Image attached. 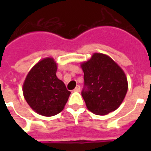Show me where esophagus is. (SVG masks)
<instances>
[{"instance_id":"1","label":"esophagus","mask_w":151,"mask_h":151,"mask_svg":"<svg viewBox=\"0 0 151 151\" xmlns=\"http://www.w3.org/2000/svg\"><path fill=\"white\" fill-rule=\"evenodd\" d=\"M81 91V86L79 85H78L77 86H76V88L73 90V91H77V92H79Z\"/></svg>"}]
</instances>
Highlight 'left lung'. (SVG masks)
<instances>
[{
  "label": "left lung",
  "mask_w": 151,
  "mask_h": 151,
  "mask_svg": "<svg viewBox=\"0 0 151 151\" xmlns=\"http://www.w3.org/2000/svg\"><path fill=\"white\" fill-rule=\"evenodd\" d=\"M84 86L82 95L90 111L107 115L115 111L124 100L128 91L126 76L109 56L95 53L91 59L82 64Z\"/></svg>",
  "instance_id": "obj_1"
}]
</instances>
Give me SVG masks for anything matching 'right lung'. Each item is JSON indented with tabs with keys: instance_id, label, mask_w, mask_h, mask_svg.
I'll list each match as a JSON object with an SVG mask.
<instances>
[{
	"instance_id": "right-lung-1",
	"label": "right lung",
	"mask_w": 151,
	"mask_h": 151,
	"mask_svg": "<svg viewBox=\"0 0 151 151\" xmlns=\"http://www.w3.org/2000/svg\"><path fill=\"white\" fill-rule=\"evenodd\" d=\"M56 69L54 60L45 58L31 69L23 84L26 101L34 111L44 116L60 113L71 93L57 78Z\"/></svg>"
}]
</instances>
